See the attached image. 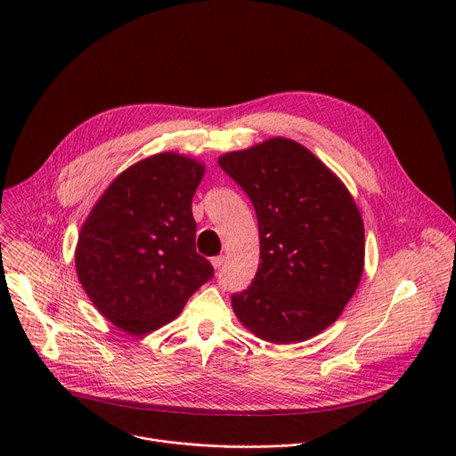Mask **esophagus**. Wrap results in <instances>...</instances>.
I'll return each instance as SVG.
<instances>
[{"label":"esophagus","mask_w":456,"mask_h":456,"mask_svg":"<svg viewBox=\"0 0 456 456\" xmlns=\"http://www.w3.org/2000/svg\"><path fill=\"white\" fill-rule=\"evenodd\" d=\"M224 264H225V256H215V257H211V265H213L215 269H220Z\"/></svg>","instance_id":"esophagus-1"}]
</instances>
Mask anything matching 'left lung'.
<instances>
[{"label": "left lung", "mask_w": 456, "mask_h": 456, "mask_svg": "<svg viewBox=\"0 0 456 456\" xmlns=\"http://www.w3.org/2000/svg\"><path fill=\"white\" fill-rule=\"evenodd\" d=\"M252 200L259 267L231 303L256 338L306 341L341 315L364 271V224L343 180L310 150L273 137L218 159Z\"/></svg>", "instance_id": "1"}]
</instances>
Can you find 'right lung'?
<instances>
[{"instance_id": "obj_1", "label": "right lung", "mask_w": 456, "mask_h": 456, "mask_svg": "<svg viewBox=\"0 0 456 456\" xmlns=\"http://www.w3.org/2000/svg\"><path fill=\"white\" fill-rule=\"evenodd\" d=\"M206 164L162 151L118 173L81 225L76 271L111 324L141 338L171 322L213 278L191 202Z\"/></svg>"}]
</instances>
